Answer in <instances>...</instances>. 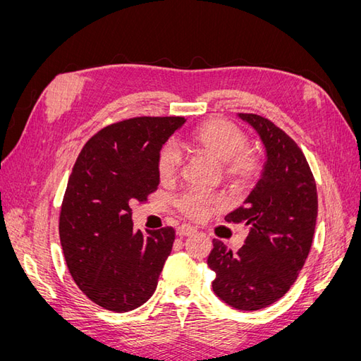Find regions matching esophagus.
I'll return each mask as SVG.
<instances>
[{
    "mask_svg": "<svg viewBox=\"0 0 361 361\" xmlns=\"http://www.w3.org/2000/svg\"><path fill=\"white\" fill-rule=\"evenodd\" d=\"M176 233H178L179 236H190V235H194V233H195V228L191 227V226H188V224H182V226H179V227L176 228Z\"/></svg>",
    "mask_w": 361,
    "mask_h": 361,
    "instance_id": "obj_1",
    "label": "esophagus"
}]
</instances>
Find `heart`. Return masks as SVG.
<instances>
[{"label": "heart", "mask_w": 361, "mask_h": 361, "mask_svg": "<svg viewBox=\"0 0 361 361\" xmlns=\"http://www.w3.org/2000/svg\"><path fill=\"white\" fill-rule=\"evenodd\" d=\"M188 145L214 157L221 162L224 176L236 183L253 182L262 169L260 157L256 152L247 149L248 140L245 134L227 120H209L195 128L188 137ZM182 164L179 147L174 143H166L158 155V173L164 182L178 176ZM221 203L218 195L200 190H190L178 199L182 214L190 218H202L211 206Z\"/></svg>", "instance_id": "heart-1"}]
</instances>
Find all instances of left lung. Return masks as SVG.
<instances>
[{"label": "left lung", "mask_w": 361, "mask_h": 361, "mask_svg": "<svg viewBox=\"0 0 361 361\" xmlns=\"http://www.w3.org/2000/svg\"><path fill=\"white\" fill-rule=\"evenodd\" d=\"M238 117L256 130L267 161L244 204L226 215L227 223L250 226L245 244L232 253L214 239L207 265L216 297L250 312L280 300L297 280L313 241L318 194L307 159L286 133L257 114Z\"/></svg>", "instance_id": "left-lung-1"}]
</instances>
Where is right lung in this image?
Returning a JSON list of instances; mask_svg holds the SVG:
<instances>
[{"instance_id": "obj_1", "label": "right lung", "mask_w": 361, "mask_h": 361, "mask_svg": "<svg viewBox=\"0 0 361 361\" xmlns=\"http://www.w3.org/2000/svg\"><path fill=\"white\" fill-rule=\"evenodd\" d=\"M187 122L135 117L101 129L78 155L60 212V243L73 281L101 307L123 313L154 295L173 227L134 231V202L159 185L158 155Z\"/></svg>"}]
</instances>
